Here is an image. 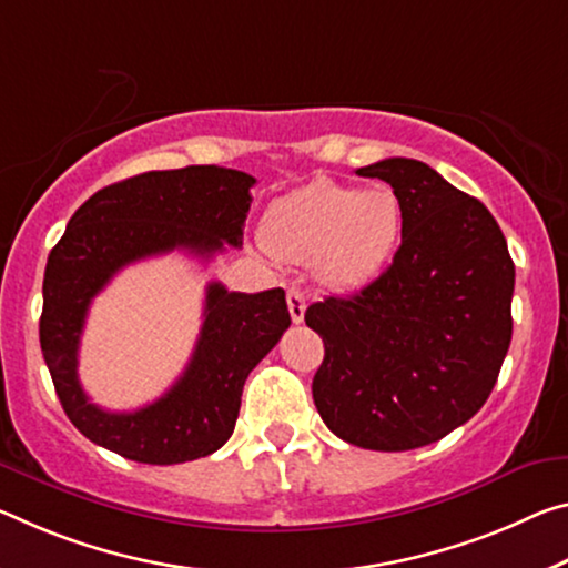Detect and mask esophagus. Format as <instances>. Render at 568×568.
I'll use <instances>...</instances> for the list:
<instances>
[{
  "label": "esophagus",
  "mask_w": 568,
  "mask_h": 568,
  "mask_svg": "<svg viewBox=\"0 0 568 568\" xmlns=\"http://www.w3.org/2000/svg\"><path fill=\"white\" fill-rule=\"evenodd\" d=\"M287 311H291L293 323H303L305 293L301 291V287H287Z\"/></svg>",
  "instance_id": "obj_1"
}]
</instances>
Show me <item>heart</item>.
<instances>
[{
    "label": "heart",
    "mask_w": 568,
    "mask_h": 568,
    "mask_svg": "<svg viewBox=\"0 0 568 568\" xmlns=\"http://www.w3.org/2000/svg\"><path fill=\"white\" fill-rule=\"evenodd\" d=\"M402 235V204L389 186L318 179L270 204L263 242L275 257L313 263L321 283L356 291L389 263Z\"/></svg>",
    "instance_id": "obj_1"
}]
</instances>
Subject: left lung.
<instances>
[{"label": "left lung", "mask_w": 568, "mask_h": 568, "mask_svg": "<svg viewBox=\"0 0 568 568\" xmlns=\"http://www.w3.org/2000/svg\"><path fill=\"white\" fill-rule=\"evenodd\" d=\"M356 174L392 184L402 245L362 291L305 311L326 348L313 402L344 443L402 453L443 439L490 397L516 267L488 206L435 169L394 156Z\"/></svg>", "instance_id": "1"}]
</instances>
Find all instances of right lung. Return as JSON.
Wrapping results in <instances>:
<instances>
[{
    "instance_id": "obj_1",
    "label": "right lung",
    "mask_w": 568,
    "mask_h": 568,
    "mask_svg": "<svg viewBox=\"0 0 568 568\" xmlns=\"http://www.w3.org/2000/svg\"><path fill=\"white\" fill-rule=\"evenodd\" d=\"M255 176L224 166L146 171L95 192L70 217L44 267L40 346L68 419L90 443L146 465L206 457L227 443L242 386L291 326L285 291L206 285L204 323L176 384L136 412H108L78 382L90 301L125 265L186 250L210 260L242 245Z\"/></svg>"
}]
</instances>
